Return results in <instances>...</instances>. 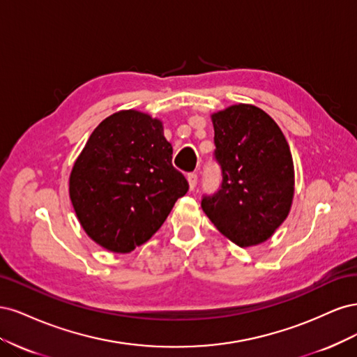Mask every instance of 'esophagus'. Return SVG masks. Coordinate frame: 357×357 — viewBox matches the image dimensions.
<instances>
[{"label": "esophagus", "mask_w": 357, "mask_h": 357, "mask_svg": "<svg viewBox=\"0 0 357 357\" xmlns=\"http://www.w3.org/2000/svg\"><path fill=\"white\" fill-rule=\"evenodd\" d=\"M188 181H189L190 190H193V189L197 188V185H198V176L195 174V172H190V174H188Z\"/></svg>", "instance_id": "obj_1"}]
</instances>
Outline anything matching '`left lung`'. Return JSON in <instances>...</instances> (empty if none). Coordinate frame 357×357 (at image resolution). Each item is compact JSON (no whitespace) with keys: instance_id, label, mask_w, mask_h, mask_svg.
Masks as SVG:
<instances>
[{"instance_id":"1","label":"left lung","mask_w":357,"mask_h":357,"mask_svg":"<svg viewBox=\"0 0 357 357\" xmlns=\"http://www.w3.org/2000/svg\"><path fill=\"white\" fill-rule=\"evenodd\" d=\"M211 121L222 185L202 197L201 207L236 245L261 244L284 222L294 199L289 144L278 125L255 105H231Z\"/></svg>"}]
</instances>
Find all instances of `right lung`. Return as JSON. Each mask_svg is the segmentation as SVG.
Instances as JSON below:
<instances>
[{
  "label": "right lung",
  "instance_id": "add662e5",
  "mask_svg": "<svg viewBox=\"0 0 357 357\" xmlns=\"http://www.w3.org/2000/svg\"><path fill=\"white\" fill-rule=\"evenodd\" d=\"M171 159L172 146L158 119L137 110L104 119L70 176V198L84 232L114 253L152 238L189 190Z\"/></svg>",
  "mask_w": 357,
  "mask_h": 357
}]
</instances>
